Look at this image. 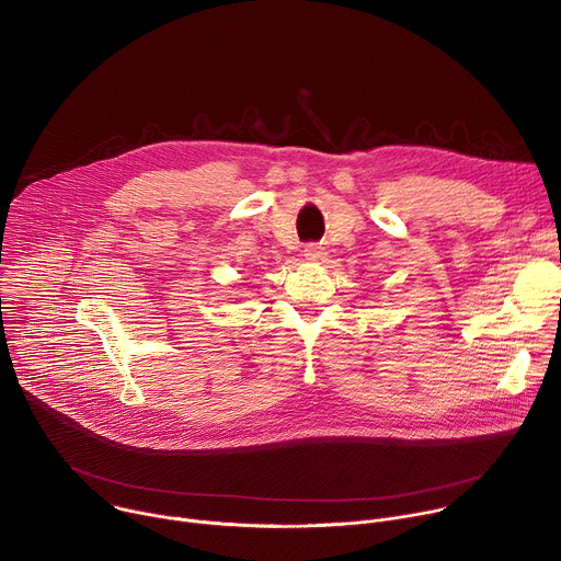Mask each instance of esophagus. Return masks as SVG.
<instances>
[{"label":"esophagus","mask_w":561,"mask_h":561,"mask_svg":"<svg viewBox=\"0 0 561 561\" xmlns=\"http://www.w3.org/2000/svg\"><path fill=\"white\" fill-rule=\"evenodd\" d=\"M304 257L308 260V262H324L327 260V251H324V247H319V244H308L306 247V251H304Z\"/></svg>","instance_id":"esophagus-1"}]
</instances>
